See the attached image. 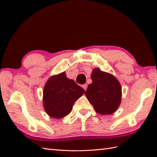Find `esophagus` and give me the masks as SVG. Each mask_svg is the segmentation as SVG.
Returning a JSON list of instances; mask_svg holds the SVG:
<instances>
[{
	"instance_id": "34e87169",
	"label": "esophagus",
	"mask_w": 157,
	"mask_h": 157,
	"mask_svg": "<svg viewBox=\"0 0 157 157\" xmlns=\"http://www.w3.org/2000/svg\"><path fill=\"white\" fill-rule=\"evenodd\" d=\"M82 88H84L85 90H86V89H87V88H88V85L87 84H84V85H82Z\"/></svg>"
}]
</instances>
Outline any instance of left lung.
<instances>
[{"label": "left lung", "mask_w": 157, "mask_h": 157, "mask_svg": "<svg viewBox=\"0 0 157 157\" xmlns=\"http://www.w3.org/2000/svg\"><path fill=\"white\" fill-rule=\"evenodd\" d=\"M92 84H89L85 94L95 111L101 115H110L117 110L121 101V86L115 76L93 69Z\"/></svg>", "instance_id": "obj_1"}]
</instances>
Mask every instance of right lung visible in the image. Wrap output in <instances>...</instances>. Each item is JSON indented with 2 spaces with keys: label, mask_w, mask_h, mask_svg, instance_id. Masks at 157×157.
I'll return each mask as SVG.
<instances>
[{
  "label": "right lung",
  "mask_w": 157,
  "mask_h": 157,
  "mask_svg": "<svg viewBox=\"0 0 157 157\" xmlns=\"http://www.w3.org/2000/svg\"><path fill=\"white\" fill-rule=\"evenodd\" d=\"M85 90L65 72L53 75L46 83L43 92V104L51 117L61 119L69 114L73 105Z\"/></svg>",
  "instance_id": "add662e5"
}]
</instances>
